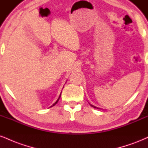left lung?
<instances>
[{
  "label": "left lung",
  "mask_w": 148,
  "mask_h": 148,
  "mask_svg": "<svg viewBox=\"0 0 148 148\" xmlns=\"http://www.w3.org/2000/svg\"><path fill=\"white\" fill-rule=\"evenodd\" d=\"M90 106H91L92 107H93V108H97V109H99V108H97V107H95V106H92V105H91V104H90Z\"/></svg>",
  "instance_id": "left-lung-1"
}]
</instances>
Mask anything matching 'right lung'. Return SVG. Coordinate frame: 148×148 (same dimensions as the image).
Masks as SVG:
<instances>
[{
  "label": "right lung",
  "instance_id": "right-lung-1",
  "mask_svg": "<svg viewBox=\"0 0 148 148\" xmlns=\"http://www.w3.org/2000/svg\"><path fill=\"white\" fill-rule=\"evenodd\" d=\"M60 95H61V93H60V96H59V97H58V99H57V101H56V102H55L54 103V104H53L52 105V106H51V107H52V106H55V105H56V103H58V100H59V99H60Z\"/></svg>",
  "mask_w": 148,
  "mask_h": 148
}]
</instances>
